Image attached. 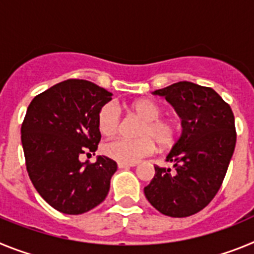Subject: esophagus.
<instances>
[{
	"instance_id": "1",
	"label": "esophagus",
	"mask_w": 254,
	"mask_h": 254,
	"mask_svg": "<svg viewBox=\"0 0 254 254\" xmlns=\"http://www.w3.org/2000/svg\"><path fill=\"white\" fill-rule=\"evenodd\" d=\"M129 167H134V164L121 163V161H118V168H120V169H126V168H129Z\"/></svg>"
}]
</instances>
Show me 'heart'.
<instances>
[{
    "instance_id": "obj_1",
    "label": "heart",
    "mask_w": 254,
    "mask_h": 254,
    "mask_svg": "<svg viewBox=\"0 0 254 254\" xmlns=\"http://www.w3.org/2000/svg\"><path fill=\"white\" fill-rule=\"evenodd\" d=\"M131 111L138 116L143 123L138 129L137 140L114 138L103 146L108 158L121 163L134 164L155 151L156 142L160 147L172 146L177 138L178 127L173 121L161 118L163 108L154 100L142 99L131 104ZM121 126V109L116 103L103 105L98 114V127L104 136H113Z\"/></svg>"
}]
</instances>
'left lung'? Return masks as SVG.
I'll return each mask as SVG.
<instances>
[{"label":"left lung","instance_id":"left-lung-1","mask_svg":"<svg viewBox=\"0 0 254 254\" xmlns=\"http://www.w3.org/2000/svg\"><path fill=\"white\" fill-rule=\"evenodd\" d=\"M152 94L174 107L182 120V134L167 155L176 170L155 167L143 192L163 215L190 216L211 202L225 178L237 142L234 114L214 89L190 81Z\"/></svg>","mask_w":254,"mask_h":254}]
</instances>
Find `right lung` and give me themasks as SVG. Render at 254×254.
Segmentation results:
<instances>
[{
    "instance_id": "1",
    "label": "right lung",
    "mask_w": 254,
    "mask_h": 254,
    "mask_svg": "<svg viewBox=\"0 0 254 254\" xmlns=\"http://www.w3.org/2000/svg\"><path fill=\"white\" fill-rule=\"evenodd\" d=\"M113 94L86 80L69 78L37 95L21 126V143L29 178L53 208L80 215L102 203L111 187L117 163L94 152L102 134L98 114Z\"/></svg>"
}]
</instances>
